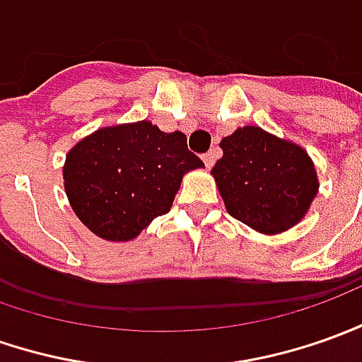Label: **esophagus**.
Wrapping results in <instances>:
<instances>
[{"mask_svg": "<svg viewBox=\"0 0 362 362\" xmlns=\"http://www.w3.org/2000/svg\"><path fill=\"white\" fill-rule=\"evenodd\" d=\"M216 158H218V150L216 148H212L210 152H206V154L202 156V160H204V164H206V168H212Z\"/></svg>", "mask_w": 362, "mask_h": 362, "instance_id": "esophagus-1", "label": "esophagus"}]
</instances>
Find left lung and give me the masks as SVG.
I'll return each mask as SVG.
<instances>
[{"mask_svg":"<svg viewBox=\"0 0 362 362\" xmlns=\"http://www.w3.org/2000/svg\"><path fill=\"white\" fill-rule=\"evenodd\" d=\"M212 176L226 210L265 235L287 232L305 218L319 192L307 150L259 127H242L220 142Z\"/></svg>","mask_w":362,"mask_h":362,"instance_id":"1","label":"left lung"}]
</instances>
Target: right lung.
<instances>
[{
	"mask_svg": "<svg viewBox=\"0 0 362 362\" xmlns=\"http://www.w3.org/2000/svg\"><path fill=\"white\" fill-rule=\"evenodd\" d=\"M204 168L186 134L162 132L150 120L103 127L69 150L63 184L69 204L90 232L130 242L170 212L184 174Z\"/></svg>",
	"mask_w": 362,
	"mask_h": 362,
	"instance_id": "1",
	"label": "right lung"
}]
</instances>
